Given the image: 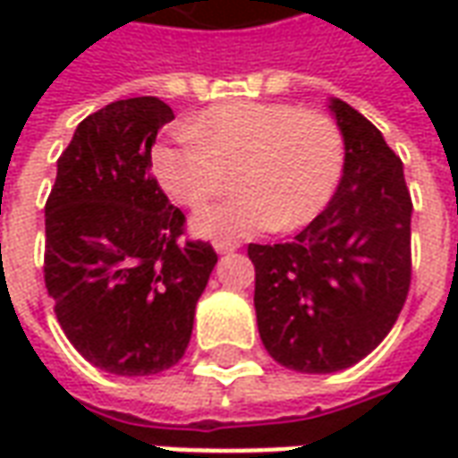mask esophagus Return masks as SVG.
Segmentation results:
<instances>
[{
  "instance_id": "obj_1",
  "label": "esophagus",
  "mask_w": 458,
  "mask_h": 458,
  "mask_svg": "<svg viewBox=\"0 0 458 458\" xmlns=\"http://www.w3.org/2000/svg\"><path fill=\"white\" fill-rule=\"evenodd\" d=\"M213 248H216V252H220V255H225V252L238 250L240 245L238 242H230V240H216V242H213Z\"/></svg>"
}]
</instances>
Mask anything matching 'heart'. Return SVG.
<instances>
[{"mask_svg":"<svg viewBox=\"0 0 458 458\" xmlns=\"http://www.w3.org/2000/svg\"><path fill=\"white\" fill-rule=\"evenodd\" d=\"M151 169L161 189L189 208L216 199L235 169L238 193L200 210L193 228L206 238L242 240L318 218L344 181L345 137L321 110L230 100L157 144Z\"/></svg>","mask_w":458,"mask_h":458,"instance_id":"1","label":"heart"}]
</instances>
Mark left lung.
<instances>
[{
  "label": "left lung",
  "mask_w": 458,
  "mask_h": 458,
  "mask_svg": "<svg viewBox=\"0 0 458 458\" xmlns=\"http://www.w3.org/2000/svg\"><path fill=\"white\" fill-rule=\"evenodd\" d=\"M345 171L328 208L292 242L250 245L255 311L267 353L299 373H336L380 344L412 279V199L403 161L344 100Z\"/></svg>",
  "instance_id": "obj_1"
}]
</instances>
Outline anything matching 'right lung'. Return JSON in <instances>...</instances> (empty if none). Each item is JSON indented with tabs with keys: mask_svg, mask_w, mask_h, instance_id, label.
Returning a JSON list of instances; mask_svg holds the SVG:
<instances>
[{
	"mask_svg": "<svg viewBox=\"0 0 458 458\" xmlns=\"http://www.w3.org/2000/svg\"><path fill=\"white\" fill-rule=\"evenodd\" d=\"M171 120L151 95L88 114L46 200L44 282L55 318L85 360L114 375L179 363L218 262L210 242L183 240L186 216L151 174V144Z\"/></svg>",
	"mask_w": 458,
	"mask_h": 458,
	"instance_id": "obj_1",
	"label": "right lung"
}]
</instances>
